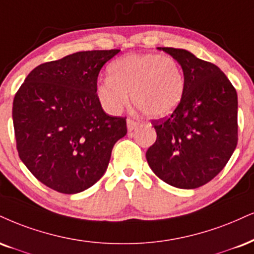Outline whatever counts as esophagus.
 <instances>
[{
  "mask_svg": "<svg viewBox=\"0 0 254 254\" xmlns=\"http://www.w3.org/2000/svg\"><path fill=\"white\" fill-rule=\"evenodd\" d=\"M137 125H138V123H137L135 119H131V118L127 119V130H129V131L135 130L137 127Z\"/></svg>",
  "mask_w": 254,
  "mask_h": 254,
  "instance_id": "1",
  "label": "esophagus"
}]
</instances>
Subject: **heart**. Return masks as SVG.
Here are the masks:
<instances>
[{
    "label": "heart",
    "instance_id": "1",
    "mask_svg": "<svg viewBox=\"0 0 254 254\" xmlns=\"http://www.w3.org/2000/svg\"><path fill=\"white\" fill-rule=\"evenodd\" d=\"M131 93L133 105L152 118L173 114L185 93V77L173 57L157 53L127 54L109 66V78L97 85L103 108L111 114L123 111Z\"/></svg>",
    "mask_w": 254,
    "mask_h": 254
}]
</instances>
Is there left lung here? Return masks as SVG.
<instances>
[{
  "label": "left lung",
  "instance_id": "obj_1",
  "mask_svg": "<svg viewBox=\"0 0 254 254\" xmlns=\"http://www.w3.org/2000/svg\"><path fill=\"white\" fill-rule=\"evenodd\" d=\"M158 50L181 65L185 93L169 117L152 121L157 138L146 161L168 185L195 189L214 179L237 148V91L214 64L181 48Z\"/></svg>",
  "mask_w": 254,
  "mask_h": 254
}]
</instances>
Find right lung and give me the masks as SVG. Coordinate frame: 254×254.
<instances>
[{
	"mask_svg": "<svg viewBox=\"0 0 254 254\" xmlns=\"http://www.w3.org/2000/svg\"><path fill=\"white\" fill-rule=\"evenodd\" d=\"M121 50L86 51L35 67L13 103L16 148L40 182L80 193L108 169L115 143L127 135L124 117L105 114L97 79Z\"/></svg>",
	"mask_w": 254,
	"mask_h": 254,
	"instance_id": "1",
	"label": "right lung"
}]
</instances>
